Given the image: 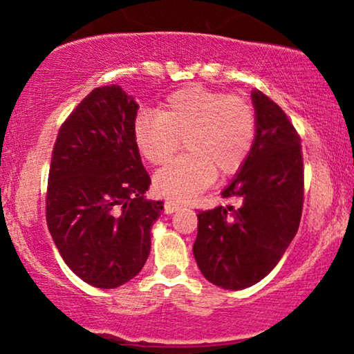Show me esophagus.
Listing matches in <instances>:
<instances>
[{
  "label": "esophagus",
  "instance_id": "34e87169",
  "mask_svg": "<svg viewBox=\"0 0 354 354\" xmlns=\"http://www.w3.org/2000/svg\"><path fill=\"white\" fill-rule=\"evenodd\" d=\"M178 207H180V205L172 200H166V203H164V212H166V214H172V212H176Z\"/></svg>",
  "mask_w": 354,
  "mask_h": 354
}]
</instances>
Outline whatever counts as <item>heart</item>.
<instances>
[{
	"label": "heart",
	"instance_id": "1",
	"mask_svg": "<svg viewBox=\"0 0 354 354\" xmlns=\"http://www.w3.org/2000/svg\"><path fill=\"white\" fill-rule=\"evenodd\" d=\"M256 129L254 108L243 96L190 85L169 95L159 114H137L133 142L145 161L158 166L178 151L183 138L188 153L156 172L154 188L171 200L187 201L217 172L232 176L243 166Z\"/></svg>",
	"mask_w": 354,
	"mask_h": 354
}]
</instances>
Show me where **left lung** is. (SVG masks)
I'll return each instance as SVG.
<instances>
[{"instance_id": "1", "label": "left lung", "mask_w": 354, "mask_h": 354, "mask_svg": "<svg viewBox=\"0 0 354 354\" xmlns=\"http://www.w3.org/2000/svg\"><path fill=\"white\" fill-rule=\"evenodd\" d=\"M256 138L240 172L222 192L235 201L198 212L196 264L211 283L243 290L263 280L297 235L303 211L301 138L263 91L251 93Z\"/></svg>"}]
</instances>
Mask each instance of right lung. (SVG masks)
Instances as JSON below:
<instances>
[{
  "label": "right lung",
  "mask_w": 354,
  "mask_h": 354,
  "mask_svg": "<svg viewBox=\"0 0 354 354\" xmlns=\"http://www.w3.org/2000/svg\"><path fill=\"white\" fill-rule=\"evenodd\" d=\"M138 104L119 85L98 86L61 125L53 148L46 222L72 272L98 288L133 279L151 250L162 201L133 142Z\"/></svg>",
  "instance_id": "right-lung-1"
}]
</instances>
